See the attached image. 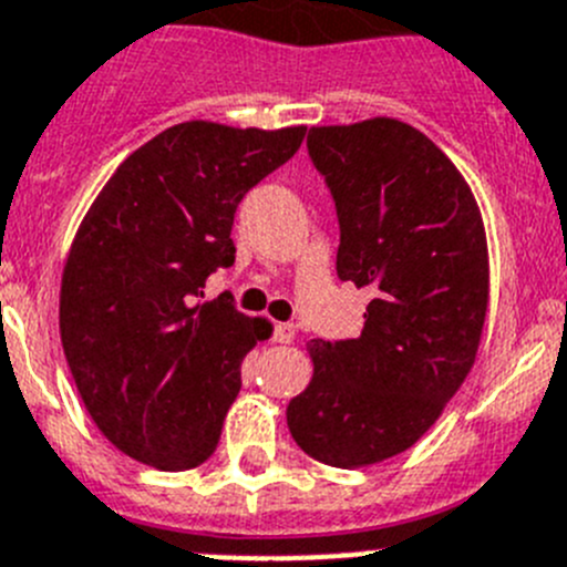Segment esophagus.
<instances>
[{
	"label": "esophagus",
	"instance_id": "obj_1",
	"mask_svg": "<svg viewBox=\"0 0 567 567\" xmlns=\"http://www.w3.org/2000/svg\"><path fill=\"white\" fill-rule=\"evenodd\" d=\"M295 337V326L292 323H275L272 329V340L275 342H292Z\"/></svg>",
	"mask_w": 567,
	"mask_h": 567
}]
</instances>
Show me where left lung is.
Returning a JSON list of instances; mask_svg holds the SVG:
<instances>
[{
	"instance_id": "8db88e82",
	"label": "left lung",
	"mask_w": 567,
	"mask_h": 567,
	"mask_svg": "<svg viewBox=\"0 0 567 567\" xmlns=\"http://www.w3.org/2000/svg\"><path fill=\"white\" fill-rule=\"evenodd\" d=\"M306 148L340 221L337 278L371 287L357 340H315V377L287 408L292 439L320 464L404 453L470 373L489 300L484 221L464 176L393 117L318 126Z\"/></svg>"
}]
</instances>
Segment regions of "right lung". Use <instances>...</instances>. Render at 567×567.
Segmentation results:
<instances>
[{
    "mask_svg": "<svg viewBox=\"0 0 567 567\" xmlns=\"http://www.w3.org/2000/svg\"><path fill=\"white\" fill-rule=\"evenodd\" d=\"M306 126L261 132L190 121L140 145L78 227L61 278V342L92 422L163 472L205 464L269 323L205 280L236 261L249 188L295 157Z\"/></svg>",
    "mask_w": 567,
    "mask_h": 567,
    "instance_id": "1",
    "label": "right lung"
}]
</instances>
